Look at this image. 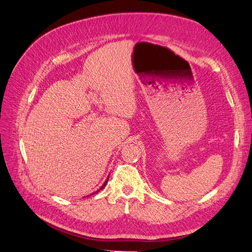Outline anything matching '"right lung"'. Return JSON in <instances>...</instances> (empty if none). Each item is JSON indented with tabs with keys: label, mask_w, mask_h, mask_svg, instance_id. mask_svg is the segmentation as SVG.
Segmentation results:
<instances>
[{
	"label": "right lung",
	"mask_w": 252,
	"mask_h": 252,
	"mask_svg": "<svg viewBox=\"0 0 252 252\" xmlns=\"http://www.w3.org/2000/svg\"><path fill=\"white\" fill-rule=\"evenodd\" d=\"M108 181H109V177H108V178H107V180H105V181H104V183H103V184H102V185H101V186H100V188H99V189H98V190H96V191H94V192H93V193H91V194H94V193H97V192H98V191H99V190H101V189H103V188H104V186H105V184H107V183H108ZM91 194H90V196H91Z\"/></svg>",
	"instance_id": "right-lung-1"
}]
</instances>
